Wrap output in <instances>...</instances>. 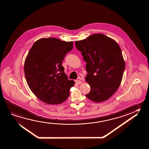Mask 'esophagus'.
Returning a JSON list of instances; mask_svg holds the SVG:
<instances>
[{
	"mask_svg": "<svg viewBox=\"0 0 149 149\" xmlns=\"http://www.w3.org/2000/svg\"><path fill=\"white\" fill-rule=\"evenodd\" d=\"M76 82L77 83H78V84H81L82 83V82H81L80 80H76Z\"/></svg>",
	"mask_w": 149,
	"mask_h": 149,
	"instance_id": "obj_1",
	"label": "esophagus"
}]
</instances>
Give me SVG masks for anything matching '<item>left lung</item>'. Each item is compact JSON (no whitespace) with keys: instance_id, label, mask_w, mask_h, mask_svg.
Wrapping results in <instances>:
<instances>
[{"instance_id":"left-lung-1","label":"left lung","mask_w":149,"mask_h":149,"mask_svg":"<svg viewBox=\"0 0 149 149\" xmlns=\"http://www.w3.org/2000/svg\"><path fill=\"white\" fill-rule=\"evenodd\" d=\"M88 72L86 81L91 87L88 98L95 102L107 100L120 85L125 63L121 49L115 40L103 34H94L76 41Z\"/></svg>"}]
</instances>
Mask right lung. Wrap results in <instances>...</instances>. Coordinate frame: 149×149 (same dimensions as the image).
I'll return each mask as SVG.
<instances>
[{"mask_svg":"<svg viewBox=\"0 0 149 149\" xmlns=\"http://www.w3.org/2000/svg\"><path fill=\"white\" fill-rule=\"evenodd\" d=\"M72 48V42L56 38H41L34 43L24 69L29 88L40 101L54 105L68 98L74 82L68 80L62 63Z\"/></svg>","mask_w":149,"mask_h":149,"instance_id":"1","label":"right lung"}]
</instances>
